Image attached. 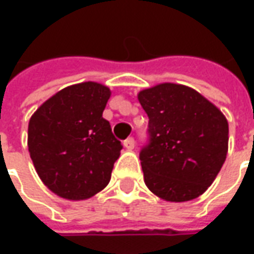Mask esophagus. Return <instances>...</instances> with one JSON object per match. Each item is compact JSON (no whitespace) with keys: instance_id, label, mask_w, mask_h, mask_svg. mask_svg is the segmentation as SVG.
I'll return each mask as SVG.
<instances>
[{"instance_id":"1","label":"esophagus","mask_w":254,"mask_h":254,"mask_svg":"<svg viewBox=\"0 0 254 254\" xmlns=\"http://www.w3.org/2000/svg\"><path fill=\"white\" fill-rule=\"evenodd\" d=\"M124 147H125V148H127V149H129V151L134 148V138H133V137H127V140L124 141Z\"/></svg>"}]
</instances>
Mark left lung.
Listing matches in <instances>:
<instances>
[{
  "label": "left lung",
  "mask_w": 254,
  "mask_h": 254,
  "mask_svg": "<svg viewBox=\"0 0 254 254\" xmlns=\"http://www.w3.org/2000/svg\"><path fill=\"white\" fill-rule=\"evenodd\" d=\"M137 99L149 118V144L140 152L147 188L171 202L201 196L229 151L224 114L182 84H158L140 91Z\"/></svg>",
  "instance_id": "obj_1"
}]
</instances>
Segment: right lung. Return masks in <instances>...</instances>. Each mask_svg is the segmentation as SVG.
Masks as SVG:
<instances>
[{"label": "right lung", "mask_w": 254, "mask_h": 254, "mask_svg": "<svg viewBox=\"0 0 254 254\" xmlns=\"http://www.w3.org/2000/svg\"><path fill=\"white\" fill-rule=\"evenodd\" d=\"M111 91L95 81L73 84L41 105L28 124V151L38 176L66 200H87L110 182L122 144L102 114Z\"/></svg>", "instance_id": "1"}]
</instances>
